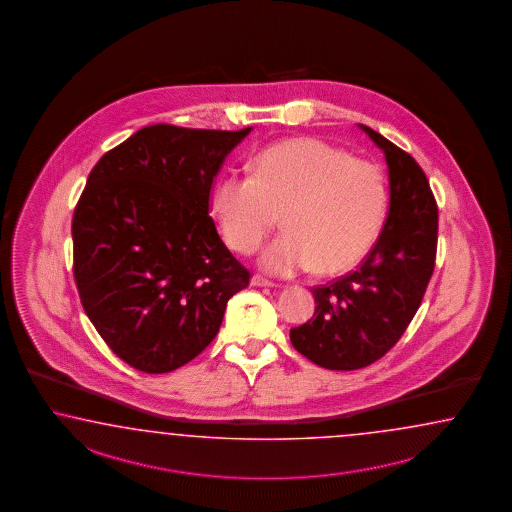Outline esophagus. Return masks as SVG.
Masks as SVG:
<instances>
[{"label": "esophagus", "instance_id": "34e87169", "mask_svg": "<svg viewBox=\"0 0 512 512\" xmlns=\"http://www.w3.org/2000/svg\"><path fill=\"white\" fill-rule=\"evenodd\" d=\"M251 285L253 287H275L274 281H270V279H266V277H262V275L255 274L251 277Z\"/></svg>", "mask_w": 512, "mask_h": 512}]
</instances>
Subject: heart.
Here are the masks:
<instances>
[{
	"label": "heart",
	"mask_w": 512,
	"mask_h": 512,
	"mask_svg": "<svg viewBox=\"0 0 512 512\" xmlns=\"http://www.w3.org/2000/svg\"><path fill=\"white\" fill-rule=\"evenodd\" d=\"M388 207L377 164L316 138L285 140L262 150L253 174L227 172L212 192V211L227 244L257 250L279 224L287 231L262 251V268L294 275L318 268L338 274L374 246Z\"/></svg>",
	"instance_id": "1"
}]
</instances>
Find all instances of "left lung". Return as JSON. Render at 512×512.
<instances>
[{"label":"left lung","instance_id":"1","mask_svg":"<svg viewBox=\"0 0 512 512\" xmlns=\"http://www.w3.org/2000/svg\"><path fill=\"white\" fill-rule=\"evenodd\" d=\"M385 153L390 209L374 250L355 272L312 288L316 309L290 329L292 346L327 370H359L398 342L435 270L438 209L420 164L359 124Z\"/></svg>","mask_w":512,"mask_h":512}]
</instances>
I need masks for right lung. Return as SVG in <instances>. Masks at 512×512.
Wrapping results in <instances>:
<instances>
[{"label": "right lung", "instance_id": "obj_1", "mask_svg": "<svg viewBox=\"0 0 512 512\" xmlns=\"http://www.w3.org/2000/svg\"><path fill=\"white\" fill-rule=\"evenodd\" d=\"M250 131L148 125L88 175L72 220L75 285L105 344L140 372L198 357L250 283L209 216L212 181Z\"/></svg>", "mask_w": 512, "mask_h": 512}]
</instances>
